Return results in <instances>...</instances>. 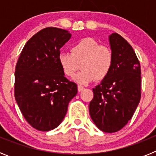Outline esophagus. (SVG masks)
Segmentation results:
<instances>
[{
	"label": "esophagus",
	"mask_w": 156,
	"mask_h": 156,
	"mask_svg": "<svg viewBox=\"0 0 156 156\" xmlns=\"http://www.w3.org/2000/svg\"><path fill=\"white\" fill-rule=\"evenodd\" d=\"M77 88H78V90H79V91H82V90L84 89V87H83L82 85H78V86H77Z\"/></svg>",
	"instance_id": "obj_1"
}]
</instances>
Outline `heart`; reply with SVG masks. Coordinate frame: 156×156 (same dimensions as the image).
Segmentation results:
<instances>
[{"label":"heart","instance_id":"obj_1","mask_svg":"<svg viewBox=\"0 0 156 156\" xmlns=\"http://www.w3.org/2000/svg\"><path fill=\"white\" fill-rule=\"evenodd\" d=\"M58 62L65 76H75L80 83H88L95 79L103 80L110 73L114 63L113 52L105 45H100L91 37L83 38L73 45L70 52H61Z\"/></svg>","mask_w":156,"mask_h":156}]
</instances>
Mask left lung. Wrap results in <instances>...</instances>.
<instances>
[{"label": "left lung", "instance_id": "left-lung-1", "mask_svg": "<svg viewBox=\"0 0 156 156\" xmlns=\"http://www.w3.org/2000/svg\"><path fill=\"white\" fill-rule=\"evenodd\" d=\"M114 63L110 73L93 88L89 112L102 131H119L131 119L140 99V66L131 45L119 34L109 36Z\"/></svg>", "mask_w": 156, "mask_h": 156}]
</instances>
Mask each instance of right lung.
Returning a JSON list of instances; mask_svg holds the SVG:
<instances>
[{"label": "right lung", "mask_w": 156, "mask_h": 156, "mask_svg": "<svg viewBox=\"0 0 156 156\" xmlns=\"http://www.w3.org/2000/svg\"><path fill=\"white\" fill-rule=\"evenodd\" d=\"M71 37L67 30L47 27L27 41L15 72V98L29 124L41 131L57 127L77 94L58 62L60 48Z\"/></svg>", "instance_id": "right-lung-1"}]
</instances>
